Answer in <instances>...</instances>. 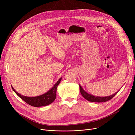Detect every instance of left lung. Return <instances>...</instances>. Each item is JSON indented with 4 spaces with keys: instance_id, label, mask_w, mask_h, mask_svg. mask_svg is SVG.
<instances>
[{
    "instance_id": "left-lung-1",
    "label": "left lung",
    "mask_w": 135,
    "mask_h": 135,
    "mask_svg": "<svg viewBox=\"0 0 135 135\" xmlns=\"http://www.w3.org/2000/svg\"><path fill=\"white\" fill-rule=\"evenodd\" d=\"M79 88H80V93L82 95V96L88 101L90 102H104L106 101H108L111 100V99L114 97L118 92V91L114 94L112 95L109 96H107V97H98V96L96 97L95 96L90 95L88 93H87L86 92H85L83 89V88L80 85H79Z\"/></svg>"
}]
</instances>
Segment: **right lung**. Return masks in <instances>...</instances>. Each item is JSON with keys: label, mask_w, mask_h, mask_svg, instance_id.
Wrapping results in <instances>:
<instances>
[{"label": "right lung", "mask_w": 135, "mask_h": 135, "mask_svg": "<svg viewBox=\"0 0 135 135\" xmlns=\"http://www.w3.org/2000/svg\"><path fill=\"white\" fill-rule=\"evenodd\" d=\"M61 80V78H60L59 81H57V82L54 85V86L52 88V89L47 92L46 93L37 97H27L21 95V94H18L17 92H16L15 90L12 88V86L11 87L12 90L17 95V96H18L27 104L33 106V107H41V106L49 105L55 101L56 97L57 87L58 85L60 84Z\"/></svg>", "instance_id": "obj_1"}]
</instances>
